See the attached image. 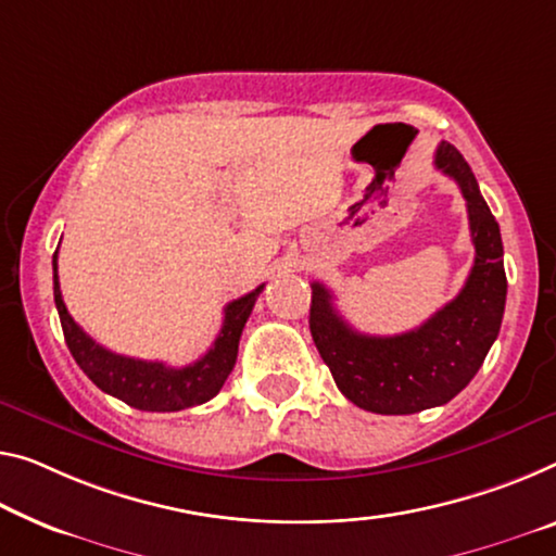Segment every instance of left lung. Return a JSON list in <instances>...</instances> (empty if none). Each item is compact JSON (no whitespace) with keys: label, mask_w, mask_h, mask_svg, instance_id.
<instances>
[{"label":"left lung","mask_w":556,"mask_h":556,"mask_svg":"<svg viewBox=\"0 0 556 556\" xmlns=\"http://www.w3.org/2000/svg\"><path fill=\"white\" fill-rule=\"evenodd\" d=\"M434 166L455 178L467 201L475 266L457 298L420 328L400 336H365L348 326L332 293L313 283L311 336L332 380L350 403L378 415H413L450 403L480 370L500 336L507 301L502 236L472 168L452 143L434 151Z\"/></svg>","instance_id":"8db88e82"}]
</instances>
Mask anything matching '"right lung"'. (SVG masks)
Here are the masks:
<instances>
[{
  "instance_id": "add662e5",
  "label": "right lung",
  "mask_w": 556,
  "mask_h": 556,
  "mask_svg": "<svg viewBox=\"0 0 556 556\" xmlns=\"http://www.w3.org/2000/svg\"><path fill=\"white\" fill-rule=\"evenodd\" d=\"M51 268H54V303L59 320H62L64 340L70 345L76 365L106 395H114L122 403L136 409H147V413H178V409L208 403L213 395H218V390L224 388L226 378L233 370L238 357V340H241L245 320H249L253 305L258 301V293L263 290V286H258L251 293L226 305L224 326H220L216 343L208 348L206 355L186 367H168L164 363L116 355L104 345H99L97 340H91L87 332L76 326L62 301L56 276V253L54 261H51Z\"/></svg>"
}]
</instances>
